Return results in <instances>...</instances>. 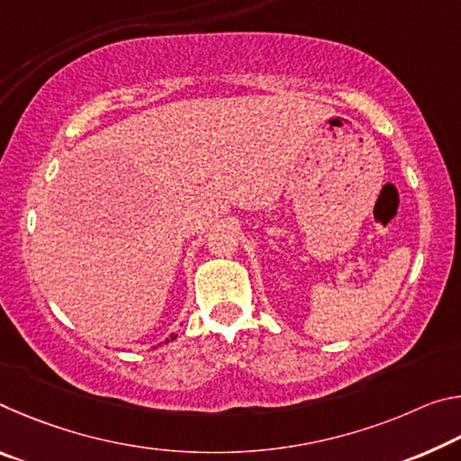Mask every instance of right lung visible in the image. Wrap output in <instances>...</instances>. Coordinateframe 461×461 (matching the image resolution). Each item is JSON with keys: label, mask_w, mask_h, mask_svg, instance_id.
I'll use <instances>...</instances> for the list:
<instances>
[{"label": "right lung", "mask_w": 461, "mask_h": 461, "mask_svg": "<svg viewBox=\"0 0 461 461\" xmlns=\"http://www.w3.org/2000/svg\"><path fill=\"white\" fill-rule=\"evenodd\" d=\"M174 339H176V334H172L170 339H166V342H170V340H174Z\"/></svg>", "instance_id": "add662e5"}]
</instances>
